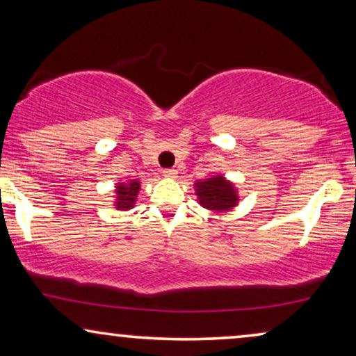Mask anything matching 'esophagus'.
Listing matches in <instances>:
<instances>
[{
    "label": "esophagus",
    "instance_id": "obj_1",
    "mask_svg": "<svg viewBox=\"0 0 356 356\" xmlns=\"http://www.w3.org/2000/svg\"><path fill=\"white\" fill-rule=\"evenodd\" d=\"M163 175L167 178H177V175H178V172L175 168H165L163 170Z\"/></svg>",
    "mask_w": 356,
    "mask_h": 356
}]
</instances>
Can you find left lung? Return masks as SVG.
Here are the masks:
<instances>
[{
    "instance_id": "8db88e82",
    "label": "left lung",
    "mask_w": 356,
    "mask_h": 356,
    "mask_svg": "<svg viewBox=\"0 0 356 356\" xmlns=\"http://www.w3.org/2000/svg\"><path fill=\"white\" fill-rule=\"evenodd\" d=\"M194 186H196L199 204L202 207L211 209V211H228L236 206L238 196L235 188L220 175L209 178L206 181H199Z\"/></svg>"
}]
</instances>
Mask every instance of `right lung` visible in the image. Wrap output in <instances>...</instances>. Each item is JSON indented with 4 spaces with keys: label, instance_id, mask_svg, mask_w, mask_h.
Listing matches in <instances>:
<instances>
[{
    "label": "right lung",
    "instance_id": "obj_1",
    "mask_svg": "<svg viewBox=\"0 0 356 356\" xmlns=\"http://www.w3.org/2000/svg\"><path fill=\"white\" fill-rule=\"evenodd\" d=\"M116 209H121V211H128L134 206L136 197H138V193L140 189L139 181H131L129 184H118L116 186Z\"/></svg>",
    "mask_w": 356,
    "mask_h": 356
}]
</instances>
